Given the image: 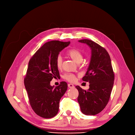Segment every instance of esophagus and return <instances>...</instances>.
<instances>
[{"instance_id": "34e87169", "label": "esophagus", "mask_w": 135, "mask_h": 135, "mask_svg": "<svg viewBox=\"0 0 135 135\" xmlns=\"http://www.w3.org/2000/svg\"><path fill=\"white\" fill-rule=\"evenodd\" d=\"M68 86L69 88H74V86L72 84H68Z\"/></svg>"}]
</instances>
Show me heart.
<instances>
[{
  "instance_id": "b5f03b06",
  "label": "heart",
  "mask_w": 135,
  "mask_h": 135,
  "mask_svg": "<svg viewBox=\"0 0 135 135\" xmlns=\"http://www.w3.org/2000/svg\"><path fill=\"white\" fill-rule=\"evenodd\" d=\"M67 55L76 63H80L83 60V55L82 53L76 49H71L67 52ZM56 65L58 69H61L62 66V59L60 55L57 57L56 60ZM63 78L66 80L74 83L76 81V76L72 73H66L63 75Z\"/></svg>"
}]
</instances>
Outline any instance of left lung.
<instances>
[{
	"label": "left lung",
	"mask_w": 135,
	"mask_h": 135,
	"mask_svg": "<svg viewBox=\"0 0 135 135\" xmlns=\"http://www.w3.org/2000/svg\"><path fill=\"white\" fill-rule=\"evenodd\" d=\"M78 41L90 47L91 56L85 76L82 79L90 83L89 89L86 91L75 86L79 91L78 102L83 114L94 115L100 113L109 100L114 74L110 56L104 47L89 39Z\"/></svg>",
	"instance_id": "obj_1"
}]
</instances>
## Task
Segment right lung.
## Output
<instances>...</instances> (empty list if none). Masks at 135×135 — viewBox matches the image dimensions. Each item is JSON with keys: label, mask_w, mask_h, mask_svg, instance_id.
<instances>
[{"label": "right lung", "mask_w": 135, "mask_h": 135, "mask_svg": "<svg viewBox=\"0 0 135 135\" xmlns=\"http://www.w3.org/2000/svg\"><path fill=\"white\" fill-rule=\"evenodd\" d=\"M70 41L52 40L46 42L34 54L28 63L24 79L30 103L36 114L45 119L55 117L59 112L60 99L68 85L62 81L59 86L50 85L53 78L60 76L56 60Z\"/></svg>", "instance_id": "1"}]
</instances>
